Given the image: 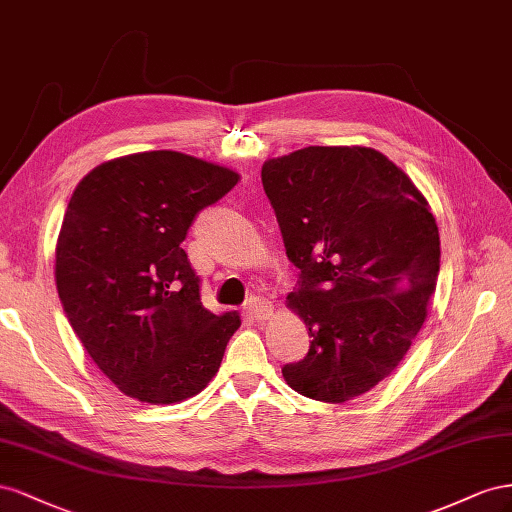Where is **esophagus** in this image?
Instances as JSON below:
<instances>
[{"instance_id": "obj_1", "label": "esophagus", "mask_w": 512, "mask_h": 512, "mask_svg": "<svg viewBox=\"0 0 512 512\" xmlns=\"http://www.w3.org/2000/svg\"><path fill=\"white\" fill-rule=\"evenodd\" d=\"M246 313L251 315L253 319H257V321H266V319L272 317L274 306L268 300H264V298H251V300H248V304H246Z\"/></svg>"}]
</instances>
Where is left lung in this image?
<instances>
[{
    "mask_svg": "<svg viewBox=\"0 0 512 512\" xmlns=\"http://www.w3.org/2000/svg\"><path fill=\"white\" fill-rule=\"evenodd\" d=\"M285 251L300 268L287 306L309 354L285 364L302 397L345 403L386 379L427 319L440 233L407 173L364 145H309L261 167Z\"/></svg>",
    "mask_w": 512,
    "mask_h": 512,
    "instance_id": "8db88e82",
    "label": "left lung"
}]
</instances>
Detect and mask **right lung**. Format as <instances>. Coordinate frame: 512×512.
<instances>
[{"instance_id": "1", "label": "right lung", "mask_w": 512, "mask_h": 512, "mask_svg": "<svg viewBox=\"0 0 512 512\" xmlns=\"http://www.w3.org/2000/svg\"><path fill=\"white\" fill-rule=\"evenodd\" d=\"M240 175L173 150L107 160L77 184L55 246V283L85 352L126 397L171 405L216 375L242 324L214 315L182 248L195 216Z\"/></svg>"}]
</instances>
